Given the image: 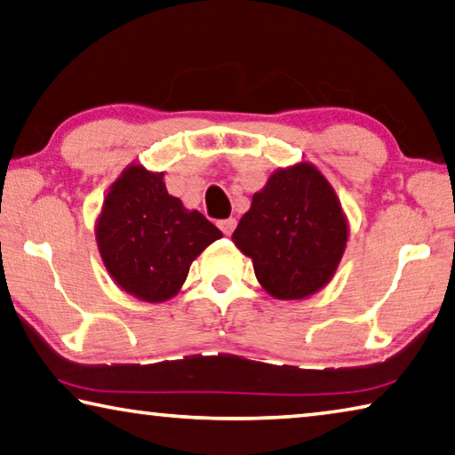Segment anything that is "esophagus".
<instances>
[{
  "mask_svg": "<svg viewBox=\"0 0 455 455\" xmlns=\"http://www.w3.org/2000/svg\"><path fill=\"white\" fill-rule=\"evenodd\" d=\"M236 227V220L235 219H225V220H219V228L222 230L225 235H230Z\"/></svg>",
  "mask_w": 455,
  "mask_h": 455,
  "instance_id": "1",
  "label": "esophagus"
}]
</instances>
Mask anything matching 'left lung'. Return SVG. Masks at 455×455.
Masks as SVG:
<instances>
[{"label":"left lung","instance_id":"obj_1","mask_svg":"<svg viewBox=\"0 0 455 455\" xmlns=\"http://www.w3.org/2000/svg\"><path fill=\"white\" fill-rule=\"evenodd\" d=\"M346 241L340 198L307 162L273 172L233 233L259 283L277 299H304L328 285Z\"/></svg>","mask_w":455,"mask_h":455}]
</instances>
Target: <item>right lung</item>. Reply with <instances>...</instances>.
I'll list each match as a JSON object with an SVG mask.
<instances>
[{"label":"right lung","mask_w":455,"mask_h":455,"mask_svg":"<svg viewBox=\"0 0 455 455\" xmlns=\"http://www.w3.org/2000/svg\"><path fill=\"white\" fill-rule=\"evenodd\" d=\"M95 236L115 283L137 299L160 304L174 298L194 259L222 233L168 194L164 172L132 164L107 192Z\"/></svg>","instance_id":"right-lung-1"}]
</instances>
